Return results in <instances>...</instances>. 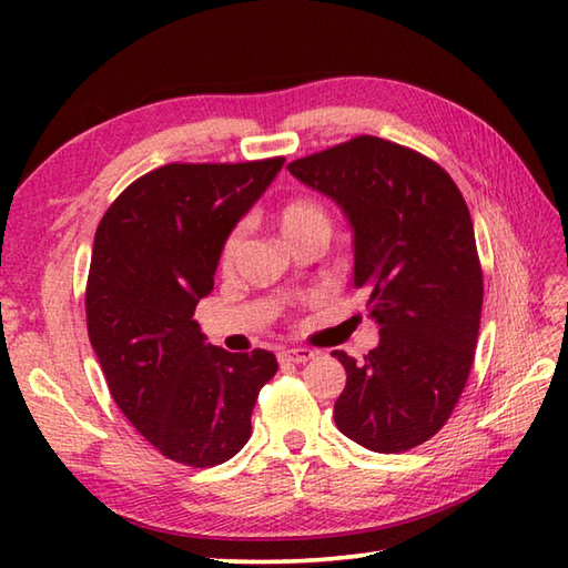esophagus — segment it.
Listing matches in <instances>:
<instances>
[{
  "label": "esophagus",
  "instance_id": "1",
  "mask_svg": "<svg viewBox=\"0 0 568 568\" xmlns=\"http://www.w3.org/2000/svg\"><path fill=\"white\" fill-rule=\"evenodd\" d=\"M277 358L287 361V364H307V361L315 358V352H310V348H283L281 354H277Z\"/></svg>",
  "mask_w": 568,
  "mask_h": 568
}]
</instances>
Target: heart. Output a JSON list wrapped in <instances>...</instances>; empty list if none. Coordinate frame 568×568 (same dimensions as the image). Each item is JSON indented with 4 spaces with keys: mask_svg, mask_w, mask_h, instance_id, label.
<instances>
[{
    "mask_svg": "<svg viewBox=\"0 0 568 568\" xmlns=\"http://www.w3.org/2000/svg\"><path fill=\"white\" fill-rule=\"evenodd\" d=\"M277 222H281V232L285 239H293L297 234L312 232V229H324L329 232V216L324 212L317 202L310 200H293L287 202L285 207L277 214ZM241 244H244V226H236L229 232L222 246V265L229 268L239 256Z\"/></svg>",
    "mask_w": 568,
    "mask_h": 568,
    "instance_id": "1",
    "label": "heart"
}]
</instances>
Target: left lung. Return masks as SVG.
<instances>
[{
    "mask_svg": "<svg viewBox=\"0 0 568 568\" xmlns=\"http://www.w3.org/2000/svg\"><path fill=\"white\" fill-rule=\"evenodd\" d=\"M352 226V283L368 293L378 346L346 371L334 422L378 454L413 449L449 419L474 364L484 277L462 192L437 163L358 136L287 165Z\"/></svg>",
    "mask_w": 568,
    "mask_h": 568,
    "instance_id": "1",
    "label": "left lung"
}]
</instances>
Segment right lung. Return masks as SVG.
Instances as JSON below:
<instances>
[{
    "mask_svg": "<svg viewBox=\"0 0 568 568\" xmlns=\"http://www.w3.org/2000/svg\"><path fill=\"white\" fill-rule=\"evenodd\" d=\"M285 159L171 163L131 183L98 226L88 332L119 409L163 456L207 468L251 437V413L277 361L229 354L192 320L214 287L229 232Z\"/></svg>",
    "mask_w": 568,
    "mask_h": 568,
    "instance_id": "obj_1",
    "label": "right lung"
}]
</instances>
